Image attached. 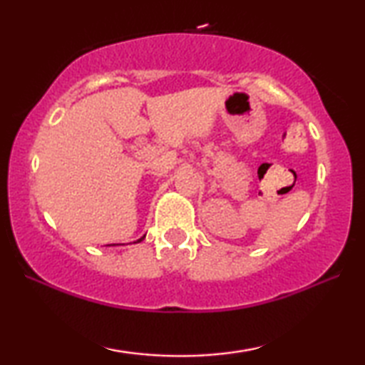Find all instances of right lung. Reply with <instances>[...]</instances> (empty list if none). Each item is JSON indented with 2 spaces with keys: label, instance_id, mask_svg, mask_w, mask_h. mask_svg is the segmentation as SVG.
Listing matches in <instances>:
<instances>
[{
  "label": "right lung",
  "instance_id": "1",
  "mask_svg": "<svg viewBox=\"0 0 365 365\" xmlns=\"http://www.w3.org/2000/svg\"><path fill=\"white\" fill-rule=\"evenodd\" d=\"M143 238H145V237H143ZM143 238H140V240H138V242H141V240H143Z\"/></svg>",
  "mask_w": 365,
  "mask_h": 365
}]
</instances>
